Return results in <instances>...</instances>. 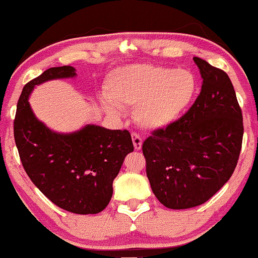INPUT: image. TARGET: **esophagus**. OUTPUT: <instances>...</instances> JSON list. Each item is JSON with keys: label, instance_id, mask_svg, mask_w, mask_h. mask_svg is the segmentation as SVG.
Returning <instances> with one entry per match:
<instances>
[{"label": "esophagus", "instance_id": "1", "mask_svg": "<svg viewBox=\"0 0 258 258\" xmlns=\"http://www.w3.org/2000/svg\"><path fill=\"white\" fill-rule=\"evenodd\" d=\"M132 142H133V145H135L136 150L142 149L143 139H142V137L138 135V133H136V132L132 133Z\"/></svg>", "mask_w": 258, "mask_h": 258}]
</instances>
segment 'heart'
Returning a JSON list of instances; mask_svg holds the SVG:
<instances>
[{"label": "heart", "instance_id": "1", "mask_svg": "<svg viewBox=\"0 0 258 258\" xmlns=\"http://www.w3.org/2000/svg\"><path fill=\"white\" fill-rule=\"evenodd\" d=\"M198 89L194 74L157 64L127 65L106 78L107 99L102 105L109 114L119 107H136L135 119L146 128L174 122L185 112Z\"/></svg>", "mask_w": 258, "mask_h": 258}]
</instances>
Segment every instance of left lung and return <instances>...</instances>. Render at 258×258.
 <instances>
[{"mask_svg": "<svg viewBox=\"0 0 258 258\" xmlns=\"http://www.w3.org/2000/svg\"><path fill=\"white\" fill-rule=\"evenodd\" d=\"M202 87L188 112L143 143L146 176L161 204L184 210L205 204L230 180L243 142V114L224 70L194 57Z\"/></svg>", "mask_w": 258, "mask_h": 258, "instance_id": "obj_1", "label": "left lung"}]
</instances>
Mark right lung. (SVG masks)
Listing matches in <instances>:
<instances>
[{"label": "right lung", "mask_w": 258, "mask_h": 258, "mask_svg": "<svg viewBox=\"0 0 258 258\" xmlns=\"http://www.w3.org/2000/svg\"><path fill=\"white\" fill-rule=\"evenodd\" d=\"M75 75L70 65L50 68L26 84L16 107L14 139L26 174L45 197L68 212L96 214L109 204L114 178L133 151L130 132L88 125L59 135L39 121L28 103L34 86Z\"/></svg>", "instance_id": "right-lung-1"}]
</instances>
